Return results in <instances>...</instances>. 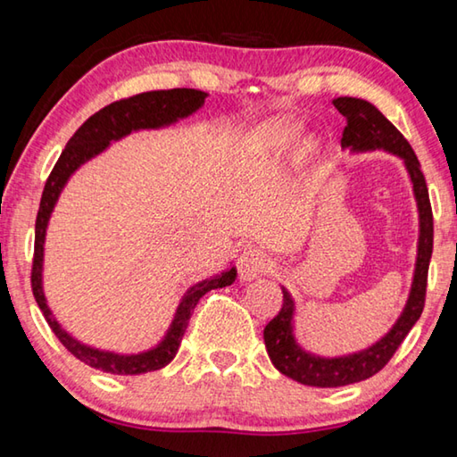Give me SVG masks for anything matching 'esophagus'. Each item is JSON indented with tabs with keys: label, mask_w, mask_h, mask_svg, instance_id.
Instances as JSON below:
<instances>
[{
	"label": "esophagus",
	"mask_w": 457,
	"mask_h": 457,
	"mask_svg": "<svg viewBox=\"0 0 457 457\" xmlns=\"http://www.w3.org/2000/svg\"><path fill=\"white\" fill-rule=\"evenodd\" d=\"M274 268V260L268 256L266 252L258 250V247H245V250L237 256V272L239 280L252 282L256 278L268 274Z\"/></svg>",
	"instance_id": "obj_1"
}]
</instances>
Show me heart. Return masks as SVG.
<instances>
[{
    "mask_svg": "<svg viewBox=\"0 0 457 457\" xmlns=\"http://www.w3.org/2000/svg\"><path fill=\"white\" fill-rule=\"evenodd\" d=\"M300 129H303L300 122L286 117H272L260 122V125L256 129H252L250 135L245 137L244 157L250 161H258L270 157V154L282 153L296 141Z\"/></svg>",
    "mask_w": 457,
    "mask_h": 457,
    "instance_id": "1",
    "label": "heart"
}]
</instances>
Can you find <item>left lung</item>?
Masks as SVG:
<instances>
[{"label":"left lung","instance_id":"1","mask_svg":"<svg viewBox=\"0 0 457 457\" xmlns=\"http://www.w3.org/2000/svg\"><path fill=\"white\" fill-rule=\"evenodd\" d=\"M332 104L346 119L343 138H340L343 149H351L353 153L383 149L403 159L409 179L413 185L417 212H420V239H417L411 292H409L403 312L393 324V328L365 351L345 354V357H319V354L304 351L294 337V300L290 292L282 286L284 303L280 312L264 328L266 351L270 361L282 375L311 386H343L365 381L389 362L423 312L428 270L433 252V213L429 193L411 145L383 117V112L367 100L340 96L332 100Z\"/></svg>","mask_w":457,"mask_h":457}]
</instances>
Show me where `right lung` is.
Masks as SVG:
<instances>
[{
  "mask_svg": "<svg viewBox=\"0 0 457 457\" xmlns=\"http://www.w3.org/2000/svg\"><path fill=\"white\" fill-rule=\"evenodd\" d=\"M207 98V92L193 90V88H173V90H153L143 92V95L130 96L117 100V103L100 108L96 114L84 122V125L76 130L71 141H68L66 149L62 151L58 163L54 165L52 173L46 181V187L42 193L40 210H37L36 218V242H34V264H32V290L34 298L40 311L44 314L46 322L50 324L54 335L58 337L62 345L71 351L76 359L87 362L88 367L104 370V373L112 375H141L149 373V370H159L169 365L175 359L177 351H179L181 338L187 328L193 308L197 306L199 298L215 288H226V286L236 282L237 270L231 266L226 272L218 276L205 278V280L197 282L195 286L185 292L181 298L177 312L173 316L171 327H169L167 335L157 346L149 351L137 353V354H119L112 351H100L95 346H88L76 340L72 335L60 327L56 316L52 314L48 303L44 296V284H42V270H44V242H46V229H48L50 215L56 207V201L60 197L64 185L71 179L76 169H80L87 161L103 153L112 141H120L135 130L143 129H161L169 127L179 119L189 117L195 111L204 106Z\"/></svg>",
  "mask_w": 457,
  "mask_h": 457,
  "instance_id": "add662e5",
  "label": "right lung"
}]
</instances>
